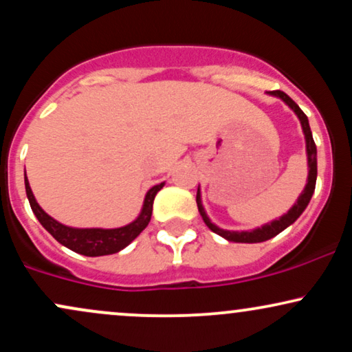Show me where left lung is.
Here are the masks:
<instances>
[{
  "label": "left lung",
  "mask_w": 352,
  "mask_h": 352,
  "mask_svg": "<svg viewBox=\"0 0 352 352\" xmlns=\"http://www.w3.org/2000/svg\"><path fill=\"white\" fill-rule=\"evenodd\" d=\"M270 96L273 98L281 99L283 102L286 104L292 111L296 114L298 119H300L301 129H302V135H305V142H306V159H308V179H306V185L302 188V192L298 197V200L294 201V205L292 208L288 210L286 213H283L281 217L274 218V220L268 221V223L261 225V227L252 228V230H225L220 228L218 225L213 223L210 220V217L207 215L204 208V201H201V192H200V185L199 190H197V207H199V212L201 218H204L205 225L212 230L213 233L220 235L225 240L233 241V243H260V241H266L270 238L276 236L278 233H281L283 230L288 228L289 225H293L294 221L300 218V215L305 212L306 207H308L311 197H313L314 188H316V177H318V152H316V144L313 140V134H311V129H309V120L306 117L305 112L301 111L300 106H298L294 100L289 98L288 94H285L283 91H272L268 92Z\"/></svg>",
  "instance_id": "1"
}]
</instances>
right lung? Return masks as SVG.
<instances>
[{"instance_id":"obj_1","label":"right lung","mask_w":352,"mask_h":352,"mask_svg":"<svg viewBox=\"0 0 352 352\" xmlns=\"http://www.w3.org/2000/svg\"><path fill=\"white\" fill-rule=\"evenodd\" d=\"M165 182L159 185H153L152 188L147 190L144 197L142 208L140 213L137 215L135 220L131 223L124 225L119 228H76L64 225L60 221L54 220L51 215H47L44 210L39 207V204L34 199L33 190L30 187V180H28L26 173H24V187H26V195L30 200L31 210L47 232L51 233L60 245L66 248L72 250V252L84 254V256H104V254H112L124 250L132 241L135 240L140 233L144 232L145 227L148 225L152 217V205L153 199H155L157 192L162 188Z\"/></svg>"}]
</instances>
